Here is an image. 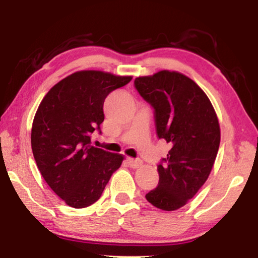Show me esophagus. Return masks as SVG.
<instances>
[{
	"instance_id": "34e87169",
	"label": "esophagus",
	"mask_w": 258,
	"mask_h": 258,
	"mask_svg": "<svg viewBox=\"0 0 258 258\" xmlns=\"http://www.w3.org/2000/svg\"><path fill=\"white\" fill-rule=\"evenodd\" d=\"M126 162H128V164L132 168H134V169L140 168L141 165H142V161H141V160H135V158H132V157L126 158Z\"/></svg>"
}]
</instances>
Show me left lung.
Returning a JSON list of instances; mask_svg holds the SVG:
<instances>
[{
    "label": "left lung",
    "mask_w": 258,
    "mask_h": 258,
    "mask_svg": "<svg viewBox=\"0 0 258 258\" xmlns=\"http://www.w3.org/2000/svg\"><path fill=\"white\" fill-rule=\"evenodd\" d=\"M135 87L155 109L158 139L170 146L164 163L157 165L158 185L146 199L158 209L177 210L196 195L214 167L221 142L217 115L206 93L178 72L140 76Z\"/></svg>",
    "instance_id": "obj_1"
}]
</instances>
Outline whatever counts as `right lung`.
<instances>
[{
  "mask_svg": "<svg viewBox=\"0 0 258 258\" xmlns=\"http://www.w3.org/2000/svg\"><path fill=\"white\" fill-rule=\"evenodd\" d=\"M132 76L81 70L56 83L38 105L31 126V149L42 177L69 207L81 209L100 199L124 156L91 146L100 132L103 103Z\"/></svg>",
  "mask_w": 258,
  "mask_h": 258,
  "instance_id": "right-lung-1",
  "label": "right lung"
}]
</instances>
